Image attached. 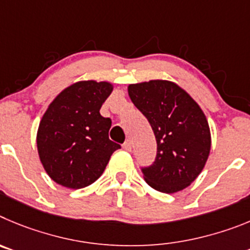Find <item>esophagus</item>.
<instances>
[{
	"instance_id": "1",
	"label": "esophagus",
	"mask_w": 250,
	"mask_h": 250,
	"mask_svg": "<svg viewBox=\"0 0 250 250\" xmlns=\"http://www.w3.org/2000/svg\"><path fill=\"white\" fill-rule=\"evenodd\" d=\"M123 148H125V150H130V149H132V142H130L129 139H128V141H125V145H123Z\"/></svg>"
}]
</instances>
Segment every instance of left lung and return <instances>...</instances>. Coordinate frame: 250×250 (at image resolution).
<instances>
[{"label":"left lung","mask_w":250,"mask_h":250,"mask_svg":"<svg viewBox=\"0 0 250 250\" xmlns=\"http://www.w3.org/2000/svg\"><path fill=\"white\" fill-rule=\"evenodd\" d=\"M157 141V157L142 168L145 181L162 193L179 192L203 170L210 152V130L198 103L174 82L152 80L128 86Z\"/></svg>","instance_id":"obj_1"}]
</instances>
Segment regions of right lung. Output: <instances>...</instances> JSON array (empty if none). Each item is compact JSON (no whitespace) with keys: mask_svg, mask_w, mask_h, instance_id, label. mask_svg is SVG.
<instances>
[{"mask_svg":"<svg viewBox=\"0 0 250 250\" xmlns=\"http://www.w3.org/2000/svg\"><path fill=\"white\" fill-rule=\"evenodd\" d=\"M113 91L109 82L80 81L51 102L37 130V149L47 174L80 189L97 181L121 146L108 137L112 121L100 109Z\"/></svg>","mask_w":250,"mask_h":250,"instance_id":"obj_1","label":"right lung"}]
</instances>
